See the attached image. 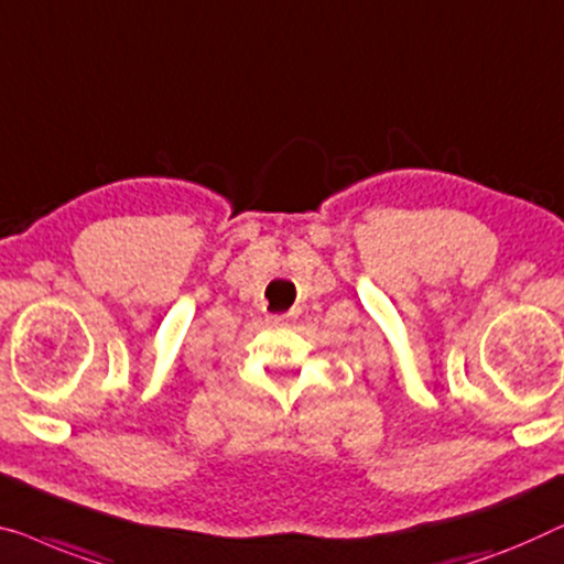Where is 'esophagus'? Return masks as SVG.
Masks as SVG:
<instances>
[{
  "label": "esophagus",
  "mask_w": 564,
  "mask_h": 564,
  "mask_svg": "<svg viewBox=\"0 0 564 564\" xmlns=\"http://www.w3.org/2000/svg\"><path fill=\"white\" fill-rule=\"evenodd\" d=\"M269 321H272L274 325H290L292 321H295V315H292V313H282V315H272V317H269Z\"/></svg>",
  "instance_id": "esophagus-1"
}]
</instances>
